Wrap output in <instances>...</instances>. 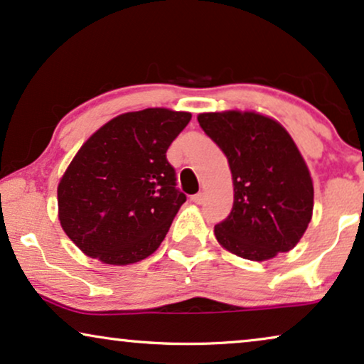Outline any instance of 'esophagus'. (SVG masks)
Masks as SVG:
<instances>
[{"label": "esophagus", "instance_id": "1", "mask_svg": "<svg viewBox=\"0 0 364 364\" xmlns=\"http://www.w3.org/2000/svg\"><path fill=\"white\" fill-rule=\"evenodd\" d=\"M205 200V193H196V195L191 196L193 203H201Z\"/></svg>", "mask_w": 364, "mask_h": 364}]
</instances>
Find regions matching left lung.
<instances>
[{
    "label": "left lung",
    "instance_id": "left-lung-1",
    "mask_svg": "<svg viewBox=\"0 0 364 364\" xmlns=\"http://www.w3.org/2000/svg\"><path fill=\"white\" fill-rule=\"evenodd\" d=\"M198 122L227 156L233 179V208L215 225L220 245L255 262L292 250L312 218L314 188L289 132L240 110L200 114Z\"/></svg>",
    "mask_w": 364,
    "mask_h": 364
}]
</instances>
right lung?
Masks as SVG:
<instances>
[{
	"label": "right lung",
	"instance_id": "right-lung-1",
	"mask_svg": "<svg viewBox=\"0 0 364 364\" xmlns=\"http://www.w3.org/2000/svg\"><path fill=\"white\" fill-rule=\"evenodd\" d=\"M190 112L144 109L95 131L58 183V220L85 255L129 265L154 254L179 206L176 173L166 151Z\"/></svg>",
	"mask_w": 364,
	"mask_h": 364
}]
</instances>
